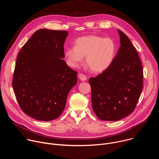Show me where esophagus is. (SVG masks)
<instances>
[{
    "instance_id": "34e87169",
    "label": "esophagus",
    "mask_w": 159,
    "mask_h": 159,
    "mask_svg": "<svg viewBox=\"0 0 159 159\" xmlns=\"http://www.w3.org/2000/svg\"><path fill=\"white\" fill-rule=\"evenodd\" d=\"M79 77L80 78V79L82 80V81H85L87 80V77L82 74H80L79 75Z\"/></svg>"
}]
</instances>
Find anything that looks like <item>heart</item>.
<instances>
[{
  "label": "heart",
  "instance_id": "obj_1",
  "mask_svg": "<svg viewBox=\"0 0 159 159\" xmlns=\"http://www.w3.org/2000/svg\"><path fill=\"white\" fill-rule=\"evenodd\" d=\"M116 53V45L114 40L98 35L80 37L75 41V47L65 50L69 65L77 67L85 57V63L95 73L107 70L114 61Z\"/></svg>",
  "mask_w": 159,
  "mask_h": 159
}]
</instances>
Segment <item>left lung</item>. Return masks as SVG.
<instances>
[{"instance_id": "obj_1", "label": "left lung", "mask_w": 159, "mask_h": 159, "mask_svg": "<svg viewBox=\"0 0 159 159\" xmlns=\"http://www.w3.org/2000/svg\"><path fill=\"white\" fill-rule=\"evenodd\" d=\"M121 46L111 66L89 80L93 109L101 120L116 121L129 115L143 89L139 54L127 36L118 30Z\"/></svg>"}]
</instances>
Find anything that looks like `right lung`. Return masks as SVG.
Returning a JSON list of instances; mask_svg holds the SVG:
<instances>
[{
    "instance_id": "1",
    "label": "right lung",
    "mask_w": 159,
    "mask_h": 159,
    "mask_svg": "<svg viewBox=\"0 0 159 159\" xmlns=\"http://www.w3.org/2000/svg\"><path fill=\"white\" fill-rule=\"evenodd\" d=\"M66 31H36L19 52L12 87L25 114L39 121H49L63 112L77 72L68 66L63 45Z\"/></svg>"
}]
</instances>
